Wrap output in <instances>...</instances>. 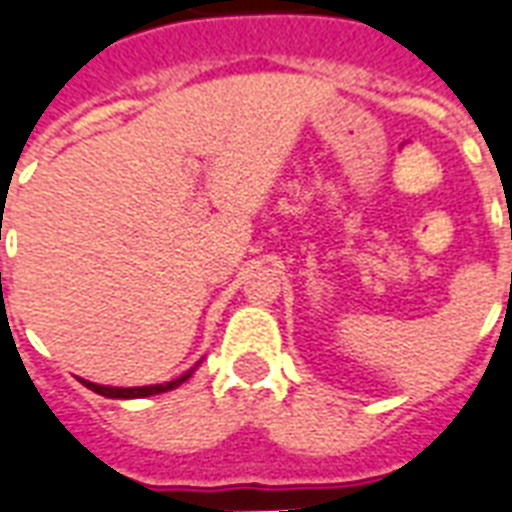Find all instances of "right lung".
I'll list each match as a JSON object with an SVG mask.
<instances>
[{"label": "right lung", "instance_id": "add662e5", "mask_svg": "<svg viewBox=\"0 0 512 512\" xmlns=\"http://www.w3.org/2000/svg\"><path fill=\"white\" fill-rule=\"evenodd\" d=\"M201 362H195L193 368L185 370L179 378H171V381H163V384H150V386H104V384H93V381H85L80 378V384L88 386L91 392L101 397H112V400H139V397H152V395H163V392H171V389H177L187 381V378L193 376L195 368H198Z\"/></svg>", "mask_w": 512, "mask_h": 512}]
</instances>
